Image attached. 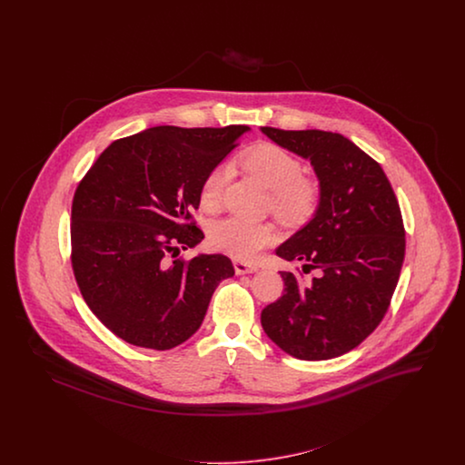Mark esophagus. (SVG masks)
Masks as SVG:
<instances>
[{
    "label": "esophagus",
    "instance_id": "34e87169",
    "mask_svg": "<svg viewBox=\"0 0 465 465\" xmlns=\"http://www.w3.org/2000/svg\"><path fill=\"white\" fill-rule=\"evenodd\" d=\"M233 268H235L237 275H245V273L258 272V266L249 265V263H243V262H233Z\"/></svg>",
    "mask_w": 465,
    "mask_h": 465
}]
</instances>
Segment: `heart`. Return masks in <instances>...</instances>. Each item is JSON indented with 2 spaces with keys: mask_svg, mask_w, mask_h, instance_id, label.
I'll list each match as a JSON object with an SVG mask.
<instances>
[{
  "mask_svg": "<svg viewBox=\"0 0 465 465\" xmlns=\"http://www.w3.org/2000/svg\"><path fill=\"white\" fill-rule=\"evenodd\" d=\"M243 169L272 192L273 213L289 223L305 222L319 203L317 184L302 176L303 169L296 156L273 144H260L241 156ZM232 176L228 163L216 165L203 177L200 186V205L216 213L222 205L223 190ZM209 245L237 260H254L262 249L275 241V228L268 223H254L230 216L213 223Z\"/></svg>",
  "mask_w": 465,
  "mask_h": 465,
  "instance_id": "1",
  "label": "heart"
}]
</instances>
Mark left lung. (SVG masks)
I'll return each mask as SVG.
<instances>
[{
    "label": "left lung",
    "mask_w": 465,
    "mask_h": 465,
    "mask_svg": "<svg viewBox=\"0 0 465 465\" xmlns=\"http://www.w3.org/2000/svg\"><path fill=\"white\" fill-rule=\"evenodd\" d=\"M262 133L310 160L319 179L313 218L275 251L315 277L281 272L284 294L263 309L262 326L296 359L347 354L375 331L398 286L406 245L398 199L380 163L341 134Z\"/></svg>",
    "instance_id": "left-lung-1"
}]
</instances>
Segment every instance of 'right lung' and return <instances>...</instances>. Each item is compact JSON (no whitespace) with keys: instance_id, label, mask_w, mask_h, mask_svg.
<instances>
[{"instance_id":"obj_1","label":"right lung","mask_w":465,"mask_h":465,"mask_svg":"<svg viewBox=\"0 0 465 465\" xmlns=\"http://www.w3.org/2000/svg\"><path fill=\"white\" fill-rule=\"evenodd\" d=\"M245 125H162L118 139L74 192L71 263L94 315L127 343L169 351L195 334L230 258L197 254L203 233L192 222L200 186L235 146Z\"/></svg>"}]
</instances>
